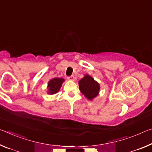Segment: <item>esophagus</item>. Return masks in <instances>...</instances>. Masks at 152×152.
Segmentation results:
<instances>
[{
	"instance_id": "1",
	"label": "esophagus",
	"mask_w": 152,
	"mask_h": 152,
	"mask_svg": "<svg viewBox=\"0 0 152 152\" xmlns=\"http://www.w3.org/2000/svg\"><path fill=\"white\" fill-rule=\"evenodd\" d=\"M74 76L73 75H72L70 76H68V79L70 80H74Z\"/></svg>"
}]
</instances>
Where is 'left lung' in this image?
<instances>
[{"label": "left lung", "mask_w": 152, "mask_h": 152, "mask_svg": "<svg viewBox=\"0 0 152 152\" xmlns=\"http://www.w3.org/2000/svg\"><path fill=\"white\" fill-rule=\"evenodd\" d=\"M79 88L82 93L84 94L87 99L92 100L99 94L100 86L91 76L86 74L79 81Z\"/></svg>", "instance_id": "obj_1"}]
</instances>
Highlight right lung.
Segmentation results:
<instances>
[{
  "instance_id": "right-lung-1",
  "label": "right lung",
  "mask_w": 152,
  "mask_h": 152,
  "mask_svg": "<svg viewBox=\"0 0 152 152\" xmlns=\"http://www.w3.org/2000/svg\"><path fill=\"white\" fill-rule=\"evenodd\" d=\"M64 80L62 78H53L48 82V93L50 94H56L60 91L61 84H62Z\"/></svg>"
}]
</instances>
